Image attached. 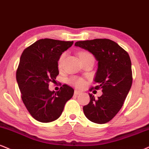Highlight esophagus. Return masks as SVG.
Instances as JSON below:
<instances>
[{
	"label": "esophagus",
	"instance_id": "esophagus-1",
	"mask_svg": "<svg viewBox=\"0 0 149 149\" xmlns=\"http://www.w3.org/2000/svg\"><path fill=\"white\" fill-rule=\"evenodd\" d=\"M82 93V92H80V91L79 90H77V89H76V90L74 91V94L76 95H79Z\"/></svg>",
	"mask_w": 149,
	"mask_h": 149
}]
</instances>
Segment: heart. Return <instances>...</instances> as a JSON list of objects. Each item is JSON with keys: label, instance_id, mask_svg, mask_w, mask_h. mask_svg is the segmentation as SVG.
Listing matches in <instances>:
<instances>
[{"label": "heart", "instance_id": "heart-1", "mask_svg": "<svg viewBox=\"0 0 149 149\" xmlns=\"http://www.w3.org/2000/svg\"><path fill=\"white\" fill-rule=\"evenodd\" d=\"M81 54H89V53H80V55ZM64 57H65V53H63V54L61 55L60 58H59V60H58V67L59 68L62 67ZM70 82H71V84H73V85H74L75 86H76L77 87H83L84 85H85V82H84V80L80 79V78H73L70 80Z\"/></svg>", "mask_w": 149, "mask_h": 149}]
</instances>
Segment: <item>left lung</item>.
I'll use <instances>...</instances> for the list:
<instances>
[{
	"label": "left lung",
	"instance_id": "obj_1",
	"mask_svg": "<svg viewBox=\"0 0 149 149\" xmlns=\"http://www.w3.org/2000/svg\"><path fill=\"white\" fill-rule=\"evenodd\" d=\"M75 46L88 51L97 60L94 78L97 85L94 88H101L103 92L98 98L89 94L90 101L83 107L84 114L94 123H107L119 112L131 87L130 56L119 44L108 39L80 41Z\"/></svg>",
	"mask_w": 149,
	"mask_h": 149
}]
</instances>
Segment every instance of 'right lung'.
Returning <instances> with one entry per match:
<instances>
[{
    "mask_svg": "<svg viewBox=\"0 0 149 149\" xmlns=\"http://www.w3.org/2000/svg\"><path fill=\"white\" fill-rule=\"evenodd\" d=\"M73 42L42 39L24 50L20 57L17 81L27 110L37 121L48 123L60 117L74 90L67 85L50 91L48 82L59 74L58 60Z\"/></svg>",
    "mask_w": 149,
    "mask_h": 149,
    "instance_id": "add662e5",
    "label": "right lung"
}]
</instances>
